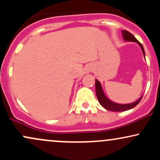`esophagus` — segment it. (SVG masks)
I'll return each instance as SVG.
<instances>
[{
	"label": "esophagus",
	"instance_id": "34e87169",
	"mask_svg": "<svg viewBox=\"0 0 160 160\" xmlns=\"http://www.w3.org/2000/svg\"><path fill=\"white\" fill-rule=\"evenodd\" d=\"M92 68H93V67L91 65H86L85 68H84V71H85L86 74H88V73L91 72V71H92Z\"/></svg>",
	"mask_w": 160,
	"mask_h": 160
}]
</instances>
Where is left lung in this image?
I'll use <instances>...</instances> for the list:
<instances>
[{
    "instance_id": "8db88e82",
    "label": "left lung",
    "mask_w": 160,
    "mask_h": 160,
    "mask_svg": "<svg viewBox=\"0 0 160 160\" xmlns=\"http://www.w3.org/2000/svg\"><path fill=\"white\" fill-rule=\"evenodd\" d=\"M122 38H123L124 40L126 41H129V42H135L138 44L140 46L141 48V50H142L143 55H144L145 58V52L144 47L140 42L136 38L134 37V35L131 34L130 32H127V31H122ZM95 92H96V96L97 98H98V102L100 103L102 107L105 108L106 110H108V111H114V112H120V111H128V110L132 109V108H135V106L137 105L139 102H141V98L142 96H141L136 102H132V103L130 104H118L116 103V102H112V101L108 99L106 95H104V92L103 91V89L102 87V84L101 82L98 81V80H95Z\"/></svg>"
}]
</instances>
